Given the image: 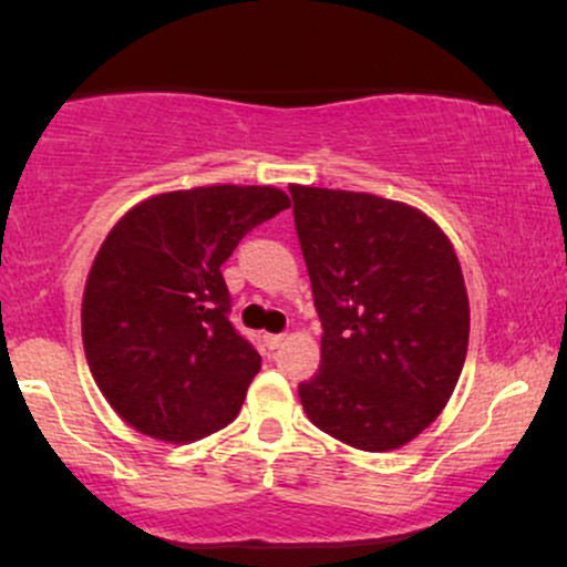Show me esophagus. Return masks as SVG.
<instances>
[{
	"label": "esophagus",
	"instance_id": "34e87169",
	"mask_svg": "<svg viewBox=\"0 0 567 567\" xmlns=\"http://www.w3.org/2000/svg\"><path fill=\"white\" fill-rule=\"evenodd\" d=\"M285 341H288V336H285V333H269V336H266V343H269V349H279Z\"/></svg>",
	"mask_w": 567,
	"mask_h": 567
}]
</instances>
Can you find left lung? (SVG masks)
Masks as SVG:
<instances>
[{
  "instance_id": "1",
  "label": "left lung",
  "mask_w": 567,
  "mask_h": 567,
  "mask_svg": "<svg viewBox=\"0 0 567 567\" xmlns=\"http://www.w3.org/2000/svg\"><path fill=\"white\" fill-rule=\"evenodd\" d=\"M290 197L324 330L301 405L357 451H396L437 419L464 368L470 296L458 256L405 202L298 184Z\"/></svg>"
}]
</instances>
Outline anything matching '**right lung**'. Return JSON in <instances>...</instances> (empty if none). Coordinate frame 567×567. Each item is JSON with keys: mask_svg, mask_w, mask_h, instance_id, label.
<instances>
[{"mask_svg": "<svg viewBox=\"0 0 567 567\" xmlns=\"http://www.w3.org/2000/svg\"><path fill=\"white\" fill-rule=\"evenodd\" d=\"M290 207L275 186H197L138 202L106 234L82 296L90 373L135 432L186 445L243 408L261 354L229 322L220 266Z\"/></svg>", "mask_w": 567, "mask_h": 567, "instance_id": "obj_1", "label": "right lung"}]
</instances>
